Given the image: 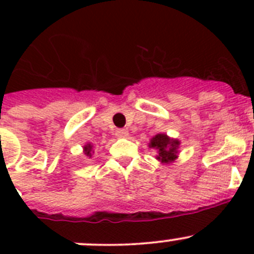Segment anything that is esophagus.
I'll return each instance as SVG.
<instances>
[{"label":"esophagus","instance_id":"obj_1","mask_svg":"<svg viewBox=\"0 0 254 254\" xmlns=\"http://www.w3.org/2000/svg\"><path fill=\"white\" fill-rule=\"evenodd\" d=\"M127 133H128V132H127V129L125 128H120L116 131V134L118 136V137H125V136H127Z\"/></svg>","mask_w":254,"mask_h":254}]
</instances>
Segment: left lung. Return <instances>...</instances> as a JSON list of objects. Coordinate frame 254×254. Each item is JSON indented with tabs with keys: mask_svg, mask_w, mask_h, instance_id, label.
Returning a JSON list of instances; mask_svg holds the SVG:
<instances>
[{
	"mask_svg": "<svg viewBox=\"0 0 254 254\" xmlns=\"http://www.w3.org/2000/svg\"><path fill=\"white\" fill-rule=\"evenodd\" d=\"M179 142L177 140H170L167 134L159 133L151 138L150 146L159 150L158 159L163 163H168L177 158V147Z\"/></svg>",
	"mask_w": 254,
	"mask_h": 254,
	"instance_id": "8db88e82",
	"label": "left lung"
}]
</instances>
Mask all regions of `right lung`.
I'll return each mask as SVG.
<instances>
[{
	"instance_id": "add662e5",
	"label": "right lung",
	"mask_w": 254,
	"mask_h": 254,
	"mask_svg": "<svg viewBox=\"0 0 254 254\" xmlns=\"http://www.w3.org/2000/svg\"><path fill=\"white\" fill-rule=\"evenodd\" d=\"M91 149H93V146H91V145H86V146L84 147L85 155H87V156H90V155H91Z\"/></svg>"
}]
</instances>
